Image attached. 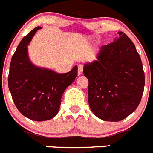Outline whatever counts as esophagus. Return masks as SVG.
Instances as JSON below:
<instances>
[{
    "mask_svg": "<svg viewBox=\"0 0 153 153\" xmlns=\"http://www.w3.org/2000/svg\"><path fill=\"white\" fill-rule=\"evenodd\" d=\"M83 73V66L82 65H79L78 66V75H81Z\"/></svg>",
    "mask_w": 153,
    "mask_h": 153,
    "instance_id": "obj_1",
    "label": "esophagus"
}]
</instances>
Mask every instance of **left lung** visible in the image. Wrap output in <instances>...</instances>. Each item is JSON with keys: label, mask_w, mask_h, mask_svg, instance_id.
Masks as SVG:
<instances>
[{"label": "left lung", "mask_w": 153, "mask_h": 153, "mask_svg": "<svg viewBox=\"0 0 153 153\" xmlns=\"http://www.w3.org/2000/svg\"><path fill=\"white\" fill-rule=\"evenodd\" d=\"M114 42L102 46L96 60L87 62L88 102L96 117L118 122L138 107L145 86L140 56L132 40L120 31Z\"/></svg>", "instance_id": "1"}]
</instances>
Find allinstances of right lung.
I'll use <instances>...</instances> for the list:
<instances>
[{
	"label": "right lung",
	"mask_w": 153,
	"mask_h": 153,
	"mask_svg": "<svg viewBox=\"0 0 153 153\" xmlns=\"http://www.w3.org/2000/svg\"><path fill=\"white\" fill-rule=\"evenodd\" d=\"M41 28L32 30L20 42L11 58L8 75V87L16 107L34 121H46L57 114L65 90L77 76V66L70 72L58 74L30 61L27 46Z\"/></svg>",
	"instance_id": "add662e5"
}]
</instances>
